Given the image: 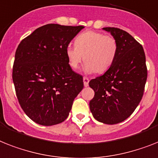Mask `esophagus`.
Here are the masks:
<instances>
[{
  "label": "esophagus",
  "instance_id": "1",
  "mask_svg": "<svg viewBox=\"0 0 158 158\" xmlns=\"http://www.w3.org/2000/svg\"><path fill=\"white\" fill-rule=\"evenodd\" d=\"M89 80L88 77H83V82H84V86L87 87L89 85Z\"/></svg>",
  "mask_w": 158,
  "mask_h": 158
}]
</instances>
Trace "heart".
<instances>
[{
    "label": "heart",
    "mask_w": 158,
    "mask_h": 158,
    "mask_svg": "<svg viewBox=\"0 0 158 158\" xmlns=\"http://www.w3.org/2000/svg\"><path fill=\"white\" fill-rule=\"evenodd\" d=\"M117 52L118 44L114 37L97 31H86L76 38L75 46L66 48L65 54L73 69H77L84 56L85 72L102 73L113 64Z\"/></svg>",
    "instance_id": "1"
}]
</instances>
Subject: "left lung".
I'll return each mask as SVG.
<instances>
[{"label": "left lung", "instance_id": "8db88e82", "mask_svg": "<svg viewBox=\"0 0 158 158\" xmlns=\"http://www.w3.org/2000/svg\"><path fill=\"white\" fill-rule=\"evenodd\" d=\"M118 44L113 64L103 75L89 82L94 91L89 102L94 118L106 124L121 123L131 115L143 97L147 67L143 47L126 31L104 27Z\"/></svg>", "mask_w": 158, "mask_h": 158}]
</instances>
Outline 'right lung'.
Returning a JSON list of instances; mask_svg holds the SVG:
<instances>
[{
  "label": "right lung",
  "mask_w": 158,
  "mask_h": 158,
  "mask_svg": "<svg viewBox=\"0 0 158 158\" xmlns=\"http://www.w3.org/2000/svg\"><path fill=\"white\" fill-rule=\"evenodd\" d=\"M83 28L45 25L18 45L13 81L21 107L35 123L44 126L62 123L84 87L83 77L72 70L65 54L71 40Z\"/></svg>",
  "instance_id": "add662e5"
}]
</instances>
